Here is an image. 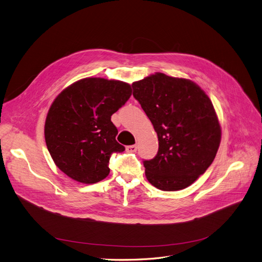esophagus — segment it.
I'll list each match as a JSON object with an SVG mask.
<instances>
[{
  "mask_svg": "<svg viewBox=\"0 0 262 262\" xmlns=\"http://www.w3.org/2000/svg\"><path fill=\"white\" fill-rule=\"evenodd\" d=\"M127 152H136L137 150V146L136 145H131V146H127L126 147Z\"/></svg>",
  "mask_w": 262,
  "mask_h": 262,
  "instance_id": "esophagus-1",
  "label": "esophagus"
}]
</instances>
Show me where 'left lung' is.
I'll use <instances>...</instances> for the list:
<instances>
[{"label": "left lung", "instance_id": "left-lung-1", "mask_svg": "<svg viewBox=\"0 0 262 262\" xmlns=\"http://www.w3.org/2000/svg\"><path fill=\"white\" fill-rule=\"evenodd\" d=\"M133 96L152 122L159 151L145 174L164 191L188 187L217 155L221 127L209 97L189 79L156 73L132 83Z\"/></svg>", "mask_w": 262, "mask_h": 262}]
</instances>
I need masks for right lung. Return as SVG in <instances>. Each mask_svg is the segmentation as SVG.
<instances>
[{"mask_svg":"<svg viewBox=\"0 0 262 262\" xmlns=\"http://www.w3.org/2000/svg\"><path fill=\"white\" fill-rule=\"evenodd\" d=\"M129 83L83 78L64 89L46 116L45 143L56 166L71 179L97 183L110 173L109 161L118 144L111 116L130 98Z\"/></svg>","mask_w":262,"mask_h":262,"instance_id":"obj_1","label":"right lung"}]
</instances>
